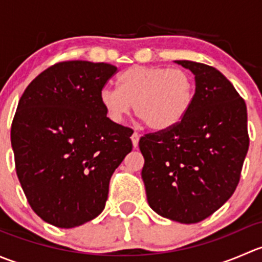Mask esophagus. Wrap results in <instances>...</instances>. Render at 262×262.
<instances>
[{
	"mask_svg": "<svg viewBox=\"0 0 262 262\" xmlns=\"http://www.w3.org/2000/svg\"><path fill=\"white\" fill-rule=\"evenodd\" d=\"M138 142H139V134L137 133V132H134V133L132 134V143H133L134 148L138 147Z\"/></svg>",
	"mask_w": 262,
	"mask_h": 262,
	"instance_id": "esophagus-1",
	"label": "esophagus"
}]
</instances>
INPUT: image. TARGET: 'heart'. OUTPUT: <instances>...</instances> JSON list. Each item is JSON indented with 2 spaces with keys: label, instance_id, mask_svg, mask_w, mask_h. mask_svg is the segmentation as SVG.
<instances>
[{
  "label": "heart",
  "instance_id": "b5f03b06",
  "mask_svg": "<svg viewBox=\"0 0 262 262\" xmlns=\"http://www.w3.org/2000/svg\"><path fill=\"white\" fill-rule=\"evenodd\" d=\"M118 90L104 87L100 102L115 124L123 123L132 105L137 116L153 130L173 128L187 115L195 97V82L180 68L134 66L118 78Z\"/></svg>",
  "mask_w": 262,
  "mask_h": 262
}]
</instances>
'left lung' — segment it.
Wrapping results in <instances>:
<instances>
[{
  "mask_svg": "<svg viewBox=\"0 0 262 262\" xmlns=\"http://www.w3.org/2000/svg\"><path fill=\"white\" fill-rule=\"evenodd\" d=\"M175 63L194 75V102L178 125L142 137V179L156 213L191 224L218 210L238 185L248 150L247 109L218 70Z\"/></svg>",
  "mask_w": 262,
  "mask_h": 262,
  "instance_id": "obj_1",
  "label": "left lung"
}]
</instances>
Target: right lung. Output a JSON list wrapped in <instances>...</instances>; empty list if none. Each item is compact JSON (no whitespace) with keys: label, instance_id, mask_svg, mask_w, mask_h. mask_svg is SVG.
<instances>
[{"label":"right lung","instance_id":"obj_1","mask_svg":"<svg viewBox=\"0 0 262 262\" xmlns=\"http://www.w3.org/2000/svg\"><path fill=\"white\" fill-rule=\"evenodd\" d=\"M118 68L68 60L26 87L11 126L21 187L47 223L73 228L104 210L114 171L132 150L129 128L113 123L100 91Z\"/></svg>","mask_w":262,"mask_h":262}]
</instances>
